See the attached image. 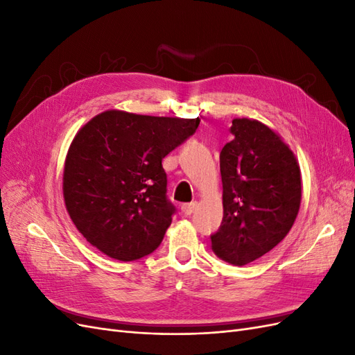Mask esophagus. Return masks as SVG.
Instances as JSON below:
<instances>
[{
	"instance_id": "obj_1",
	"label": "esophagus",
	"mask_w": 355,
	"mask_h": 355,
	"mask_svg": "<svg viewBox=\"0 0 355 355\" xmlns=\"http://www.w3.org/2000/svg\"><path fill=\"white\" fill-rule=\"evenodd\" d=\"M196 209H197V202L196 201L185 202V204H182V206H180V210H182V213L185 214V216H189V214L194 213Z\"/></svg>"
}]
</instances>
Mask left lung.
<instances>
[{
    "mask_svg": "<svg viewBox=\"0 0 355 355\" xmlns=\"http://www.w3.org/2000/svg\"><path fill=\"white\" fill-rule=\"evenodd\" d=\"M220 151L223 219L210 235L219 259L243 266L272 250L297 216L302 185L297 161L270 127L235 118Z\"/></svg>",
    "mask_w": 355,
    "mask_h": 355,
    "instance_id": "obj_1",
    "label": "left lung"
}]
</instances>
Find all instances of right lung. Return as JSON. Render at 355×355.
<instances>
[{
	"label": "right lung",
	"mask_w": 355,
	"mask_h": 355,
	"mask_svg": "<svg viewBox=\"0 0 355 355\" xmlns=\"http://www.w3.org/2000/svg\"><path fill=\"white\" fill-rule=\"evenodd\" d=\"M198 124L115 110L92 118L73 137L63 170L67 210L83 237L123 262L151 254L176 213L161 161Z\"/></svg>",
	"instance_id": "right-lung-1"
}]
</instances>
